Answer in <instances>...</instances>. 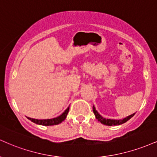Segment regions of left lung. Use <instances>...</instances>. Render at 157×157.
<instances>
[{
  "instance_id": "1",
  "label": "left lung",
  "mask_w": 157,
  "mask_h": 157,
  "mask_svg": "<svg viewBox=\"0 0 157 157\" xmlns=\"http://www.w3.org/2000/svg\"><path fill=\"white\" fill-rule=\"evenodd\" d=\"M93 112L95 115L96 118L99 121V122H101V124H104V125H107V126H117V125H121V124H124L126 123L127 121H129L130 118H132V117L135 116V113H133V114L130 115V116L126 117V118H123V119H119V120H116V119H107V118H103L101 115L99 114V113L97 112V110L96 109L94 105H93Z\"/></svg>"
}]
</instances>
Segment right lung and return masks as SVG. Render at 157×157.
<instances>
[{
	"instance_id": "right-lung-1",
	"label": "right lung",
	"mask_w": 157,
	"mask_h": 157,
	"mask_svg": "<svg viewBox=\"0 0 157 157\" xmlns=\"http://www.w3.org/2000/svg\"><path fill=\"white\" fill-rule=\"evenodd\" d=\"M69 107H67V109H66L64 112L62 113L61 115H60L59 116L56 117V118H51V119H34V118H29L27 117L28 119L31 121L32 122L35 123V124H39V125H42V126H53V125H57L59 124L62 121H63L64 120L67 118V116L69 113Z\"/></svg>"
}]
</instances>
